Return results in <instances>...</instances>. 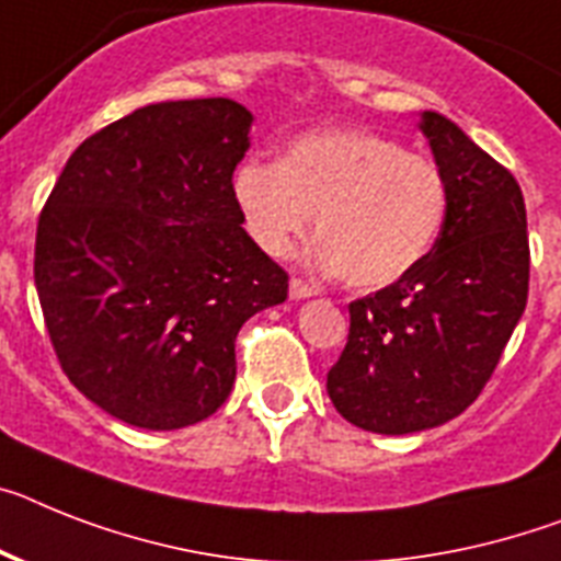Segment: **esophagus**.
<instances>
[{
    "label": "esophagus",
    "mask_w": 561,
    "mask_h": 561,
    "mask_svg": "<svg viewBox=\"0 0 561 561\" xmlns=\"http://www.w3.org/2000/svg\"><path fill=\"white\" fill-rule=\"evenodd\" d=\"M319 288L317 285H310L305 279H290V299H308V296H317Z\"/></svg>",
    "instance_id": "34e87169"
}]
</instances>
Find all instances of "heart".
I'll return each instance as SVG.
<instances>
[{
  "mask_svg": "<svg viewBox=\"0 0 561 561\" xmlns=\"http://www.w3.org/2000/svg\"><path fill=\"white\" fill-rule=\"evenodd\" d=\"M233 196L251 239L271 256H285L317 214V265L356 290L408 276L448 210L439 164L370 130H317L296 136L282 162L248 159Z\"/></svg>",
  "mask_w": 561,
  "mask_h": 561,
  "instance_id": "obj_1",
  "label": "heart"
}]
</instances>
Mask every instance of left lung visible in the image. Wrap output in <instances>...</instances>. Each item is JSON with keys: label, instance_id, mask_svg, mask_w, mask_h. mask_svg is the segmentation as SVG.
Returning <instances> with one entry per match:
<instances>
[{"label": "left lung", "instance_id": "left-lung-1", "mask_svg": "<svg viewBox=\"0 0 561 561\" xmlns=\"http://www.w3.org/2000/svg\"><path fill=\"white\" fill-rule=\"evenodd\" d=\"M422 134L448 187L439 239L408 276L347 305V345L328 370L333 408L388 436L477 402L528 305L519 182L439 113H422Z\"/></svg>", "mask_w": 561, "mask_h": 561}]
</instances>
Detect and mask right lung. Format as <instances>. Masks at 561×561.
I'll return each instance as SVG.
<instances>
[{
    "label": "right lung",
    "mask_w": 561,
    "mask_h": 561,
    "mask_svg": "<svg viewBox=\"0 0 561 561\" xmlns=\"http://www.w3.org/2000/svg\"><path fill=\"white\" fill-rule=\"evenodd\" d=\"M251 122L222 96L139 107L70 153L39 214L33 279L56 359L134 427L219 411L239 328L288 299L233 196Z\"/></svg>",
    "instance_id": "1"
}]
</instances>
